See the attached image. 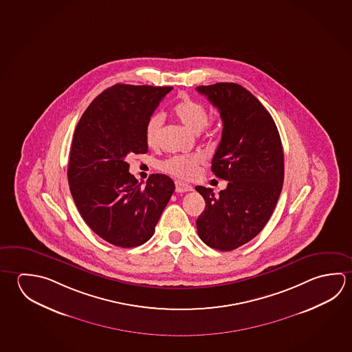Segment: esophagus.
Returning a JSON list of instances; mask_svg holds the SVG:
<instances>
[{"mask_svg": "<svg viewBox=\"0 0 352 352\" xmlns=\"http://www.w3.org/2000/svg\"><path fill=\"white\" fill-rule=\"evenodd\" d=\"M192 190L191 185L185 184L182 182H175V191L177 192H188V191Z\"/></svg>", "mask_w": 352, "mask_h": 352, "instance_id": "34e87169", "label": "esophagus"}]
</instances>
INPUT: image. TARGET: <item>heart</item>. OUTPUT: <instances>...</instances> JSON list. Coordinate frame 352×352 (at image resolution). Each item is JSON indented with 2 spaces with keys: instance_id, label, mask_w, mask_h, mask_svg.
I'll use <instances>...</instances> for the list:
<instances>
[{
  "instance_id": "b5f03b06",
  "label": "heart",
  "mask_w": 352,
  "mask_h": 352,
  "mask_svg": "<svg viewBox=\"0 0 352 352\" xmlns=\"http://www.w3.org/2000/svg\"><path fill=\"white\" fill-rule=\"evenodd\" d=\"M173 115L179 122L184 124L188 130L199 133L208 124L209 113L200 102L190 98L180 100L173 107ZM163 118L158 113L152 115L146 122L144 140L149 147H157L161 138ZM210 132H216V129H210ZM204 160L201 155H177L162 163V169L167 173L180 179H192L197 177Z\"/></svg>"
}]
</instances>
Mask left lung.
<instances>
[{"instance_id":"left-lung-1","label":"left lung","mask_w":352,"mask_h":352,"mask_svg":"<svg viewBox=\"0 0 352 352\" xmlns=\"http://www.w3.org/2000/svg\"><path fill=\"white\" fill-rule=\"evenodd\" d=\"M197 90L220 112L223 127L211 172L228 182L219 197L210 188H195L206 204L197 234L211 248L232 251L262 231L277 205L283 147L270 112L245 87L217 82Z\"/></svg>"}]
</instances>
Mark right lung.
<instances>
[{
	"label": "right lung",
	"mask_w": 352,
	"mask_h": 352,
	"mask_svg": "<svg viewBox=\"0 0 352 352\" xmlns=\"http://www.w3.org/2000/svg\"><path fill=\"white\" fill-rule=\"evenodd\" d=\"M173 87L116 84L89 105L75 129L68 182L87 226L115 246L143 245L173 194L164 174L149 175L141 188L129 172L131 153H147L146 122Z\"/></svg>",
	"instance_id": "right-lung-1"
}]
</instances>
